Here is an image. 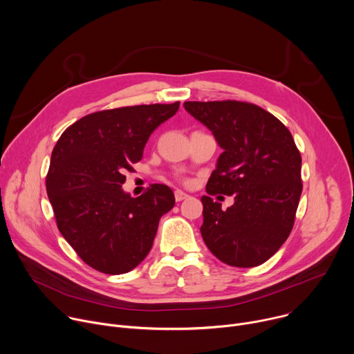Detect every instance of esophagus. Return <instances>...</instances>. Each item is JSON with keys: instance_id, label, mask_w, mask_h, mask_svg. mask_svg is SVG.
<instances>
[{"instance_id": "1", "label": "esophagus", "mask_w": 354, "mask_h": 354, "mask_svg": "<svg viewBox=\"0 0 354 354\" xmlns=\"http://www.w3.org/2000/svg\"><path fill=\"white\" fill-rule=\"evenodd\" d=\"M174 198H176V201H177V202H180V201L187 199V198H188V194H185V192H183V191L177 189V191L174 192Z\"/></svg>"}]
</instances>
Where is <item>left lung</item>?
<instances>
[{"label": "left lung", "instance_id": "left-lung-1", "mask_svg": "<svg viewBox=\"0 0 354 354\" xmlns=\"http://www.w3.org/2000/svg\"><path fill=\"white\" fill-rule=\"evenodd\" d=\"M184 109L223 149L206 192L234 196L226 210L207 195L201 198L202 239L230 266H258L288 240L295 225L303 191L295 139L274 115L252 103L185 102Z\"/></svg>", "mask_w": 354, "mask_h": 354}]
</instances>
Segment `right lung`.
I'll return each instance as SVG.
<instances>
[{"mask_svg":"<svg viewBox=\"0 0 354 354\" xmlns=\"http://www.w3.org/2000/svg\"><path fill=\"white\" fill-rule=\"evenodd\" d=\"M180 102L88 114L68 127L53 149L46 188L62 237L93 269L121 274L149 254L173 191L152 184L138 198L121 187L142 159L151 133Z\"/></svg>","mask_w":354,"mask_h":354,"instance_id":"right-lung-1","label":"right lung"}]
</instances>
